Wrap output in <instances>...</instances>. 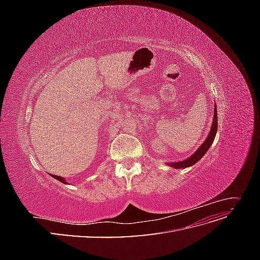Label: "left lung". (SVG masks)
<instances>
[{
    "label": "left lung",
    "mask_w": 260,
    "mask_h": 260,
    "mask_svg": "<svg viewBox=\"0 0 260 260\" xmlns=\"http://www.w3.org/2000/svg\"><path fill=\"white\" fill-rule=\"evenodd\" d=\"M217 128H218V120H217V108L215 106V114H214V120H212V125H211V129L209 135L206 139L205 142H204L201 147L196 151L191 157H188L187 159L182 160V161H178V162H171L169 164L171 167L174 168H186V167H190L193 166L194 164L198 162L202 157L206 154V152L209 149L211 143L214 142V139L216 137V132H217Z\"/></svg>",
    "instance_id": "left-lung-1"
}]
</instances>
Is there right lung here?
Listing matches in <instances>:
<instances>
[{
  "label": "right lung",
  "instance_id": "obj_1",
  "mask_svg": "<svg viewBox=\"0 0 260 260\" xmlns=\"http://www.w3.org/2000/svg\"><path fill=\"white\" fill-rule=\"evenodd\" d=\"M54 179H56V180H58V181H60V182H62V183H66V181L64 180V178H61V177H59V176H55V175H51Z\"/></svg>",
  "mask_w": 260,
  "mask_h": 260
}]
</instances>
